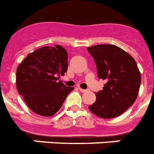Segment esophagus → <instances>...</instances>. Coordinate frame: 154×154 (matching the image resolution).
Listing matches in <instances>:
<instances>
[{"label": "esophagus", "instance_id": "34e87169", "mask_svg": "<svg viewBox=\"0 0 154 154\" xmlns=\"http://www.w3.org/2000/svg\"><path fill=\"white\" fill-rule=\"evenodd\" d=\"M79 91H80L81 92H86V91H87V90H84V89H82V88H80V87H79Z\"/></svg>", "mask_w": 154, "mask_h": 154}]
</instances>
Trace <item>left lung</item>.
Returning <instances> with one entry per match:
<instances>
[{
  "mask_svg": "<svg viewBox=\"0 0 154 154\" xmlns=\"http://www.w3.org/2000/svg\"><path fill=\"white\" fill-rule=\"evenodd\" d=\"M87 51L96 63L98 77L106 80L88 108L102 119L116 118L134 104L138 94L141 78L136 61L113 44L94 45Z\"/></svg>",
  "mask_w": 154,
  "mask_h": 154,
  "instance_id": "left-lung-1",
  "label": "left lung"
}]
</instances>
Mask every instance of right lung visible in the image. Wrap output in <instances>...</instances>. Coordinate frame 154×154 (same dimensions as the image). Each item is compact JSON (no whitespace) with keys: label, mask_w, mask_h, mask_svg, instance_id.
<instances>
[{"label":"right lung","mask_w":154,"mask_h":154,"mask_svg":"<svg viewBox=\"0 0 154 154\" xmlns=\"http://www.w3.org/2000/svg\"><path fill=\"white\" fill-rule=\"evenodd\" d=\"M67 67V52L60 45L36 49L18 66L17 91L34 113L50 117L61 108L74 89L59 80Z\"/></svg>","instance_id":"add662e5"}]
</instances>
